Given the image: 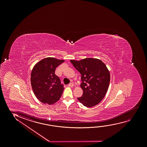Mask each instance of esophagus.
<instances>
[{"mask_svg":"<svg viewBox=\"0 0 147 147\" xmlns=\"http://www.w3.org/2000/svg\"><path fill=\"white\" fill-rule=\"evenodd\" d=\"M68 86L69 87H72L74 86V84H73V83H70L69 84Z\"/></svg>","mask_w":147,"mask_h":147,"instance_id":"esophagus-1","label":"esophagus"}]
</instances>
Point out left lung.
<instances>
[{
    "mask_svg": "<svg viewBox=\"0 0 147 147\" xmlns=\"http://www.w3.org/2000/svg\"><path fill=\"white\" fill-rule=\"evenodd\" d=\"M70 62L81 75L80 86L83 93L78 100L88 107L98 105L105 97L110 82V73L106 65L99 59L90 58Z\"/></svg>",
    "mask_w": 147,
    "mask_h": 147,
    "instance_id": "left-lung-1",
    "label": "left lung"
}]
</instances>
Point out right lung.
Returning <instances> with one entry per match:
<instances>
[{
	"label": "right lung",
	"instance_id": "right-lung-1",
	"mask_svg": "<svg viewBox=\"0 0 147 147\" xmlns=\"http://www.w3.org/2000/svg\"><path fill=\"white\" fill-rule=\"evenodd\" d=\"M64 62L54 58H44L34 65L30 75L32 90L36 98L43 103L53 105L60 98L64 85L55 74L59 65Z\"/></svg>",
	"mask_w": 147,
	"mask_h": 147
}]
</instances>
